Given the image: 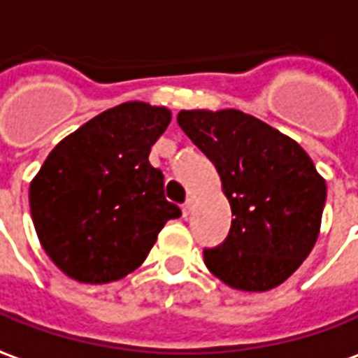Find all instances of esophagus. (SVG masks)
<instances>
[{
	"instance_id": "34e87169",
	"label": "esophagus",
	"mask_w": 358,
	"mask_h": 358,
	"mask_svg": "<svg viewBox=\"0 0 358 358\" xmlns=\"http://www.w3.org/2000/svg\"><path fill=\"white\" fill-rule=\"evenodd\" d=\"M193 208H194V199L193 196H189L183 204V216H189V214L193 212Z\"/></svg>"
}]
</instances>
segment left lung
<instances>
[{"instance_id":"obj_1","label":"left lung","mask_w":358,"mask_h":358,"mask_svg":"<svg viewBox=\"0 0 358 358\" xmlns=\"http://www.w3.org/2000/svg\"><path fill=\"white\" fill-rule=\"evenodd\" d=\"M177 122L220 175L231 208L226 241L204 251L214 277L243 292L282 285L314 250L325 179L304 148L238 108L181 110Z\"/></svg>"}]
</instances>
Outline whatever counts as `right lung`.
I'll use <instances>...</instances> for the list:
<instances>
[{"mask_svg": "<svg viewBox=\"0 0 358 358\" xmlns=\"http://www.w3.org/2000/svg\"><path fill=\"white\" fill-rule=\"evenodd\" d=\"M171 110L144 101L107 108L60 140L29 189L34 230L66 277L85 285L136 271L179 206L148 155Z\"/></svg>", "mask_w": 358, "mask_h": 358, "instance_id": "add662e5", "label": "right lung"}]
</instances>
